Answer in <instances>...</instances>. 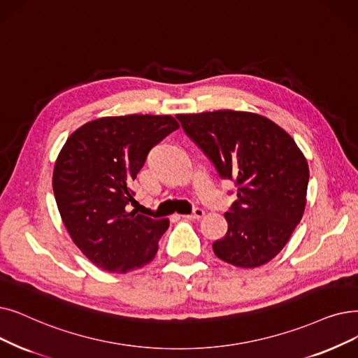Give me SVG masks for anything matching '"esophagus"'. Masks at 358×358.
I'll return each mask as SVG.
<instances>
[{
    "label": "esophagus",
    "instance_id": "1",
    "mask_svg": "<svg viewBox=\"0 0 358 358\" xmlns=\"http://www.w3.org/2000/svg\"><path fill=\"white\" fill-rule=\"evenodd\" d=\"M205 215V210L200 209V208H196L190 215H182V217H187V220H200L201 216Z\"/></svg>",
    "mask_w": 358,
    "mask_h": 358
}]
</instances>
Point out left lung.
Wrapping results in <instances>:
<instances>
[{
	"label": "left lung",
	"mask_w": 358,
	"mask_h": 358,
	"mask_svg": "<svg viewBox=\"0 0 358 358\" xmlns=\"http://www.w3.org/2000/svg\"><path fill=\"white\" fill-rule=\"evenodd\" d=\"M177 118L217 174L238 187L225 213L228 231L213 243V253L238 268L265 265L304 213L308 165L303 152L284 129L259 114L222 110Z\"/></svg>",
	"instance_id": "left-lung-1"
}]
</instances>
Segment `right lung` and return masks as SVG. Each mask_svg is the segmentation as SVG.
<instances>
[{
  "mask_svg": "<svg viewBox=\"0 0 358 358\" xmlns=\"http://www.w3.org/2000/svg\"><path fill=\"white\" fill-rule=\"evenodd\" d=\"M178 127L171 115L103 117L67 138L54 166V196L71 240L93 265L127 273L157 256L169 221L131 210V185L149 150Z\"/></svg>",
  "mask_w": 358,
  "mask_h": 358,
  "instance_id": "1",
  "label": "right lung"
}]
</instances>
